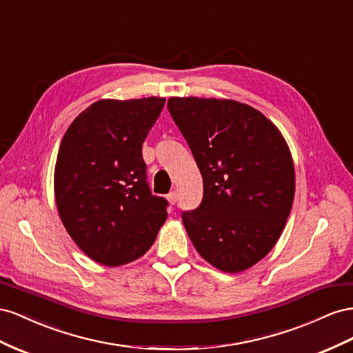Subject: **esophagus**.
<instances>
[{
    "label": "esophagus",
    "mask_w": 353,
    "mask_h": 353,
    "mask_svg": "<svg viewBox=\"0 0 353 353\" xmlns=\"http://www.w3.org/2000/svg\"><path fill=\"white\" fill-rule=\"evenodd\" d=\"M167 201H168L171 205H174L177 203V192H174V190H173V192H170L167 195Z\"/></svg>",
    "instance_id": "esophagus-1"
}]
</instances>
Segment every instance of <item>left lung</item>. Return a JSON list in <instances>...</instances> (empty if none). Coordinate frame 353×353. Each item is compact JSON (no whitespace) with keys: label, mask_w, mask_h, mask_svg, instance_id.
Wrapping results in <instances>:
<instances>
[{"label":"left lung","mask_w":353,"mask_h":353,"mask_svg":"<svg viewBox=\"0 0 353 353\" xmlns=\"http://www.w3.org/2000/svg\"><path fill=\"white\" fill-rule=\"evenodd\" d=\"M167 108L204 182L199 207L182 214L190 241L228 274L254 266L276 244L293 205L285 139L257 109L235 100L170 97Z\"/></svg>","instance_id":"obj_1"}]
</instances>
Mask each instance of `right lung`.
Here are the masks:
<instances>
[{
    "mask_svg": "<svg viewBox=\"0 0 353 353\" xmlns=\"http://www.w3.org/2000/svg\"><path fill=\"white\" fill-rule=\"evenodd\" d=\"M164 97L102 99L69 125L59 148L54 196L60 220L84 254L121 266L152 247L168 203L150 194L142 145Z\"/></svg>",
    "mask_w": 353,
    "mask_h": 353,
    "instance_id": "add662e5",
    "label": "right lung"
}]
</instances>
